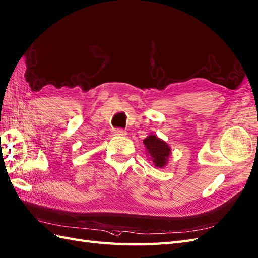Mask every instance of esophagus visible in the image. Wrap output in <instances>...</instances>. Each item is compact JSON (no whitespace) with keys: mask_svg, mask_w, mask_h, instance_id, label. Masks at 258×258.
Wrapping results in <instances>:
<instances>
[{"mask_svg":"<svg viewBox=\"0 0 258 258\" xmlns=\"http://www.w3.org/2000/svg\"><path fill=\"white\" fill-rule=\"evenodd\" d=\"M112 132H113V134L117 135V136H125V135H126V131H124L122 128H113Z\"/></svg>","mask_w":258,"mask_h":258,"instance_id":"obj_1","label":"esophagus"}]
</instances>
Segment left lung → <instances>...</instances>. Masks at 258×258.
<instances>
[{
    "label": "left lung",
    "instance_id": "8db88e82",
    "mask_svg": "<svg viewBox=\"0 0 258 258\" xmlns=\"http://www.w3.org/2000/svg\"><path fill=\"white\" fill-rule=\"evenodd\" d=\"M144 145H145L147 154L151 156L155 166L158 168H163L167 165L171 153L168 144L158 139L156 135H149L144 140Z\"/></svg>",
    "mask_w": 258,
    "mask_h": 258
}]
</instances>
